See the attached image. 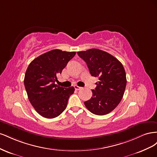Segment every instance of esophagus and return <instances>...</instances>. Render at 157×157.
Returning a JSON list of instances; mask_svg holds the SVG:
<instances>
[{
    "instance_id": "34e87169",
    "label": "esophagus",
    "mask_w": 157,
    "mask_h": 157,
    "mask_svg": "<svg viewBox=\"0 0 157 157\" xmlns=\"http://www.w3.org/2000/svg\"><path fill=\"white\" fill-rule=\"evenodd\" d=\"M74 87H75V90H80V89H81V88H82L81 87H80V86H77V85H75V86H74Z\"/></svg>"
}]
</instances>
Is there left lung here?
Returning <instances> with one entry per match:
<instances>
[{
  "instance_id": "8db88e82",
  "label": "left lung",
  "mask_w": 157,
  "mask_h": 157,
  "mask_svg": "<svg viewBox=\"0 0 157 157\" xmlns=\"http://www.w3.org/2000/svg\"><path fill=\"white\" fill-rule=\"evenodd\" d=\"M77 54L86 63L91 75L99 80L96 89L92 90V98L84 105L94 115H107L116 108L124 95V68L116 58L101 50L92 48Z\"/></svg>"
}]
</instances>
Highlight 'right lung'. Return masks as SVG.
Listing matches in <instances>:
<instances>
[{"mask_svg":"<svg viewBox=\"0 0 157 157\" xmlns=\"http://www.w3.org/2000/svg\"><path fill=\"white\" fill-rule=\"evenodd\" d=\"M75 54V52L52 50L37 57L28 66L25 88L31 104L42 117H57L67 107L75 88H63L55 82L58 81L57 76Z\"/></svg>","mask_w":157,"mask_h":157,"instance_id":"1","label":"right lung"}]
</instances>
